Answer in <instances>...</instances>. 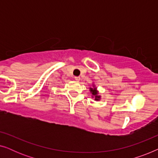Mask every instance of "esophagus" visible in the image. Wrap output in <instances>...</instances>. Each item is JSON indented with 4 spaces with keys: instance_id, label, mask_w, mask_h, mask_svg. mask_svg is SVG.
Here are the masks:
<instances>
[{
    "instance_id": "obj_1",
    "label": "esophagus",
    "mask_w": 158,
    "mask_h": 158,
    "mask_svg": "<svg viewBox=\"0 0 158 158\" xmlns=\"http://www.w3.org/2000/svg\"><path fill=\"white\" fill-rule=\"evenodd\" d=\"M75 81H79L80 80H81V77L76 76V77H75Z\"/></svg>"
}]
</instances>
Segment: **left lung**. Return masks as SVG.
<instances>
[{"instance_id":"1","label":"left lung","mask_w":158,"mask_h":158,"mask_svg":"<svg viewBox=\"0 0 158 158\" xmlns=\"http://www.w3.org/2000/svg\"><path fill=\"white\" fill-rule=\"evenodd\" d=\"M90 90L93 95V97H95V100L98 101L99 99H100L101 96H98V90H96V88L95 87V86H94V88H90Z\"/></svg>"}]
</instances>
